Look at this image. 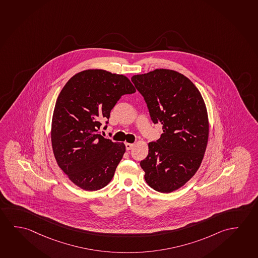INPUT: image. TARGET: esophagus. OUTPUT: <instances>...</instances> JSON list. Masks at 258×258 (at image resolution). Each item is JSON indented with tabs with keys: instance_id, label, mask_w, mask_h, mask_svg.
Returning <instances> with one entry per match:
<instances>
[{
	"instance_id": "34e87169",
	"label": "esophagus",
	"mask_w": 258,
	"mask_h": 258,
	"mask_svg": "<svg viewBox=\"0 0 258 258\" xmlns=\"http://www.w3.org/2000/svg\"><path fill=\"white\" fill-rule=\"evenodd\" d=\"M133 147H134V143H125V148H126L127 151H130Z\"/></svg>"
}]
</instances>
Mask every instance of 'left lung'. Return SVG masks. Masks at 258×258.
Listing matches in <instances>:
<instances>
[{
    "mask_svg": "<svg viewBox=\"0 0 258 258\" xmlns=\"http://www.w3.org/2000/svg\"><path fill=\"white\" fill-rule=\"evenodd\" d=\"M143 95L152 122L163 134L149 143V153L141 161L145 181L160 192L183 186L200 167L208 143L207 109L200 91L176 71L156 69L132 77Z\"/></svg>",
    "mask_w": 258,
    "mask_h": 258,
    "instance_id": "left-lung-1",
    "label": "left lung"
}]
</instances>
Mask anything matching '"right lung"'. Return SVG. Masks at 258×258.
<instances>
[{
    "label": "right lung",
    "mask_w": 258,
    "mask_h": 258,
    "mask_svg": "<svg viewBox=\"0 0 258 258\" xmlns=\"http://www.w3.org/2000/svg\"><path fill=\"white\" fill-rule=\"evenodd\" d=\"M135 91L126 76L99 69L75 74L61 90L52 118V148L58 166L79 187L96 191L113 178L125 145L98 131L121 96Z\"/></svg>",
    "instance_id": "add662e5"
}]
</instances>
